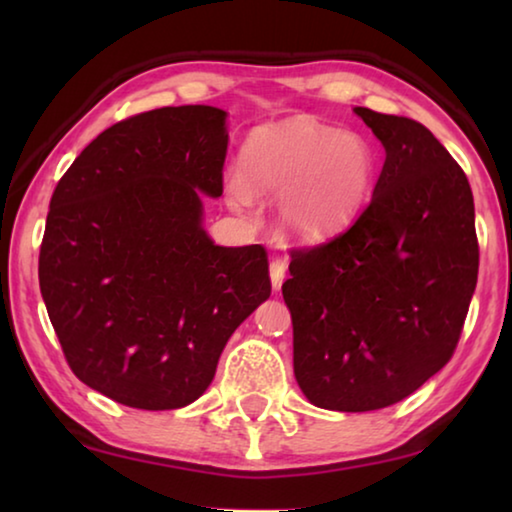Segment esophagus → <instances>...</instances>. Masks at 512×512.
Wrapping results in <instances>:
<instances>
[{
	"instance_id": "esophagus-1",
	"label": "esophagus",
	"mask_w": 512,
	"mask_h": 512,
	"mask_svg": "<svg viewBox=\"0 0 512 512\" xmlns=\"http://www.w3.org/2000/svg\"><path fill=\"white\" fill-rule=\"evenodd\" d=\"M268 271H271V284H273V289L277 291V289L282 287L284 275H287V262H284L282 257H273V259H271V266H268Z\"/></svg>"
}]
</instances>
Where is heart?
<instances>
[{
	"instance_id": "obj_1",
	"label": "heart",
	"mask_w": 512,
	"mask_h": 512,
	"mask_svg": "<svg viewBox=\"0 0 512 512\" xmlns=\"http://www.w3.org/2000/svg\"><path fill=\"white\" fill-rule=\"evenodd\" d=\"M244 180L228 183L230 203L246 207L250 189L282 196V221L302 239H320L350 223L375 178V151L361 135L314 119L255 128L241 149Z\"/></svg>"
}]
</instances>
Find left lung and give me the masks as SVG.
I'll return each instance as SVG.
<instances>
[{"label": "left lung", "mask_w": 512, "mask_h": 512, "mask_svg": "<svg viewBox=\"0 0 512 512\" xmlns=\"http://www.w3.org/2000/svg\"><path fill=\"white\" fill-rule=\"evenodd\" d=\"M354 112L386 149L370 203L336 237L291 248L282 284L298 386L345 413L404 400L452 359L479 275L465 171L420 121Z\"/></svg>", "instance_id": "8db88e82"}]
</instances>
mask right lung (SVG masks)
I'll return each mask as SVG.
<instances>
[{
	"label": "right lung",
	"instance_id": "right-lung-1",
	"mask_svg": "<svg viewBox=\"0 0 512 512\" xmlns=\"http://www.w3.org/2000/svg\"><path fill=\"white\" fill-rule=\"evenodd\" d=\"M225 112L117 121L58 180L38 277L67 366L124 406L167 411L212 384L232 332L271 296L264 246L223 248L201 193L223 194Z\"/></svg>",
	"mask_w": 512,
	"mask_h": 512
}]
</instances>
